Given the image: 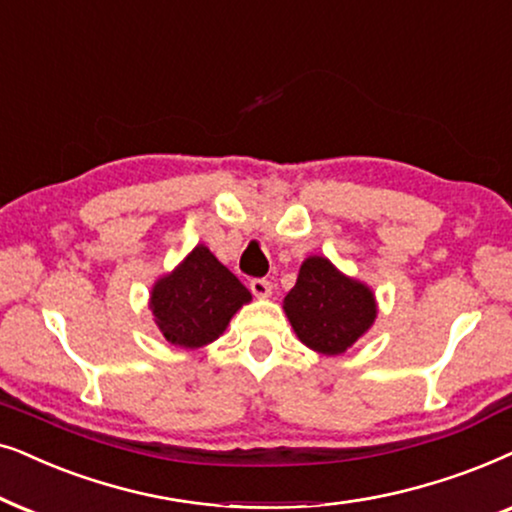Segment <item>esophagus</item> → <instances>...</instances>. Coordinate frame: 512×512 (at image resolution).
<instances>
[{
  "instance_id": "1",
  "label": "esophagus",
  "mask_w": 512,
  "mask_h": 512,
  "mask_svg": "<svg viewBox=\"0 0 512 512\" xmlns=\"http://www.w3.org/2000/svg\"><path fill=\"white\" fill-rule=\"evenodd\" d=\"M250 290H252V295H255V297L264 299V297L271 295V283L264 281V278H255V281H250Z\"/></svg>"
}]
</instances>
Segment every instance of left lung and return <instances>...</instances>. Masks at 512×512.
Instances as JSON below:
<instances>
[{
	"instance_id": "1",
	"label": "left lung",
	"mask_w": 512,
	"mask_h": 512,
	"mask_svg": "<svg viewBox=\"0 0 512 512\" xmlns=\"http://www.w3.org/2000/svg\"><path fill=\"white\" fill-rule=\"evenodd\" d=\"M283 311L299 342L323 356H342L377 320V297L327 257L311 255L283 299Z\"/></svg>"
}]
</instances>
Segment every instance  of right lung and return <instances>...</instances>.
<instances>
[{
	"label": "right lung",
	"mask_w": 512,
	"mask_h": 512,
	"mask_svg": "<svg viewBox=\"0 0 512 512\" xmlns=\"http://www.w3.org/2000/svg\"><path fill=\"white\" fill-rule=\"evenodd\" d=\"M250 299L248 288L199 243L173 271L156 278L149 309L166 342L201 349L227 330L234 313Z\"/></svg>",
	"instance_id": "add662e5"
}]
</instances>
